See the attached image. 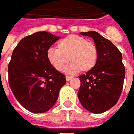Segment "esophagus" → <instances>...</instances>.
Wrapping results in <instances>:
<instances>
[{
    "instance_id": "esophagus-1",
    "label": "esophagus",
    "mask_w": 134,
    "mask_h": 134,
    "mask_svg": "<svg viewBox=\"0 0 134 134\" xmlns=\"http://www.w3.org/2000/svg\"><path fill=\"white\" fill-rule=\"evenodd\" d=\"M72 78H73V77H72L71 76H67V77H66V80H67V81H69L71 80Z\"/></svg>"
}]
</instances>
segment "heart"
Here are the masks:
<instances>
[{
	"instance_id": "b5f03b06",
	"label": "heart",
	"mask_w": 134,
	"mask_h": 134,
	"mask_svg": "<svg viewBox=\"0 0 134 134\" xmlns=\"http://www.w3.org/2000/svg\"><path fill=\"white\" fill-rule=\"evenodd\" d=\"M58 49L50 48L47 51V58L52 66L58 71H63L70 62L68 73H77L79 70L88 72L97 64L98 49L96 46L87 42L79 36H69L59 42Z\"/></svg>"
}]
</instances>
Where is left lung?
Masks as SVG:
<instances>
[{
    "mask_svg": "<svg viewBox=\"0 0 134 134\" xmlns=\"http://www.w3.org/2000/svg\"><path fill=\"white\" fill-rule=\"evenodd\" d=\"M80 34L93 39L98 49V60L92 70L78 77L81 84L77 97L88 111L102 113L116 104L122 92L125 77L122 53L97 32Z\"/></svg>",
    "mask_w": 134,
    "mask_h": 134,
    "instance_id": "8db88e82",
    "label": "left lung"
}]
</instances>
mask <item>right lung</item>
<instances>
[{
  "mask_svg": "<svg viewBox=\"0 0 134 134\" xmlns=\"http://www.w3.org/2000/svg\"><path fill=\"white\" fill-rule=\"evenodd\" d=\"M60 39L47 32L23 38L8 64L9 85L18 102L33 113L49 111L56 103L65 76L51 65L47 51Z\"/></svg>",
  "mask_w": 134,
  "mask_h": 134,
  "instance_id": "obj_1",
  "label": "right lung"
}]
</instances>
